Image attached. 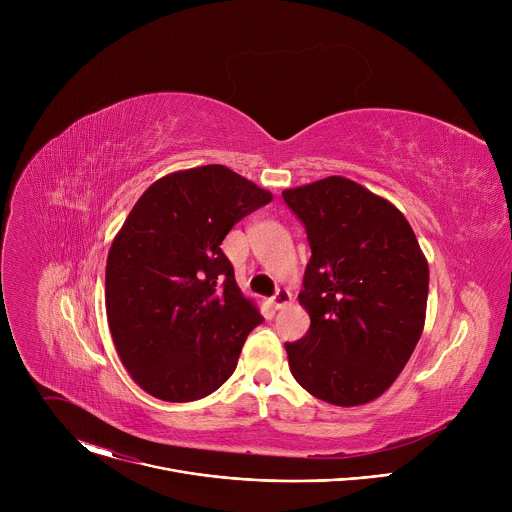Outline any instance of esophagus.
<instances>
[{
	"instance_id": "34e87169",
	"label": "esophagus",
	"mask_w": 512,
	"mask_h": 512,
	"mask_svg": "<svg viewBox=\"0 0 512 512\" xmlns=\"http://www.w3.org/2000/svg\"><path fill=\"white\" fill-rule=\"evenodd\" d=\"M291 302V294L287 289H277L275 294H273V298H271V306L275 308V310H281L285 304H289Z\"/></svg>"
}]
</instances>
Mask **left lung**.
<instances>
[{
  "mask_svg": "<svg viewBox=\"0 0 512 512\" xmlns=\"http://www.w3.org/2000/svg\"><path fill=\"white\" fill-rule=\"evenodd\" d=\"M281 196L312 251L300 294L310 330L285 342L291 375L326 403H369L421 338L427 261L407 218L352 180L330 176Z\"/></svg>",
  "mask_w": 512,
  "mask_h": 512,
  "instance_id": "obj_1",
  "label": "left lung"
}]
</instances>
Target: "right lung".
Segmentation results:
<instances>
[{
    "instance_id": "add662e5",
    "label": "right lung",
    "mask_w": 512,
    "mask_h": 512,
    "mask_svg": "<svg viewBox=\"0 0 512 512\" xmlns=\"http://www.w3.org/2000/svg\"><path fill=\"white\" fill-rule=\"evenodd\" d=\"M269 202L218 164L164 176L135 202L107 257L105 304L117 354L143 391L186 403L233 375L263 316L221 243Z\"/></svg>"
}]
</instances>
